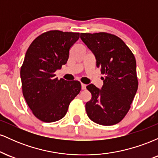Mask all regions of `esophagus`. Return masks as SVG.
Returning <instances> with one entry per match:
<instances>
[{
  "instance_id": "esophagus-1",
  "label": "esophagus",
  "mask_w": 158,
  "mask_h": 158,
  "mask_svg": "<svg viewBox=\"0 0 158 158\" xmlns=\"http://www.w3.org/2000/svg\"><path fill=\"white\" fill-rule=\"evenodd\" d=\"M81 89H82V90L86 89V85H85V84H83V83H81Z\"/></svg>"
}]
</instances>
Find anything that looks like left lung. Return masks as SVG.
<instances>
[{
	"mask_svg": "<svg viewBox=\"0 0 158 158\" xmlns=\"http://www.w3.org/2000/svg\"><path fill=\"white\" fill-rule=\"evenodd\" d=\"M80 38L105 75L101 89L93 84L86 87L92 95L85 105L87 114L97 124H117L129 110L138 88L135 56L122 39L111 34L81 33Z\"/></svg>",
	"mask_w": 158,
	"mask_h": 158,
	"instance_id": "1",
	"label": "left lung"
}]
</instances>
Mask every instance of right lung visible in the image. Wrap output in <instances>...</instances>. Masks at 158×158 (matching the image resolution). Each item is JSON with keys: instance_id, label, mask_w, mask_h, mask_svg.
<instances>
[{"instance_id": "right-lung-1", "label": "right lung", "mask_w": 158, "mask_h": 158, "mask_svg": "<svg viewBox=\"0 0 158 158\" xmlns=\"http://www.w3.org/2000/svg\"><path fill=\"white\" fill-rule=\"evenodd\" d=\"M79 32L52 30L38 36L25 54L21 68L23 95L34 115L45 123L64 117L70 102L79 94L78 81L58 79L55 72L69 58Z\"/></svg>"}]
</instances>
